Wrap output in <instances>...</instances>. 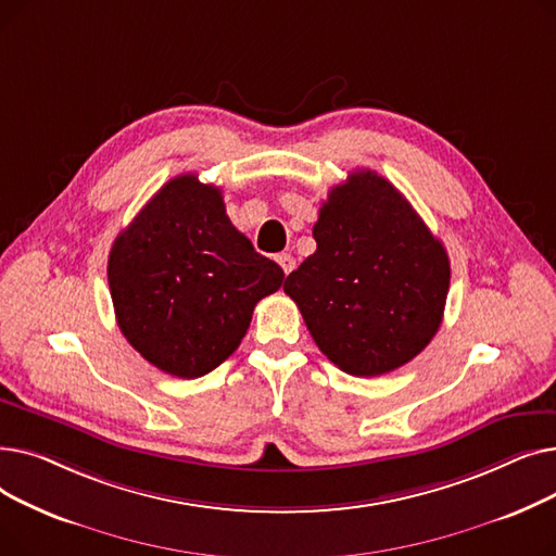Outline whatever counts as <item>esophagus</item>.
I'll return each instance as SVG.
<instances>
[{
	"label": "esophagus",
	"instance_id": "1",
	"mask_svg": "<svg viewBox=\"0 0 556 556\" xmlns=\"http://www.w3.org/2000/svg\"><path fill=\"white\" fill-rule=\"evenodd\" d=\"M277 263H279L281 270H283L286 275L295 268V258L290 256V254H286V252H283V254H277Z\"/></svg>",
	"mask_w": 556,
	"mask_h": 556
}]
</instances>
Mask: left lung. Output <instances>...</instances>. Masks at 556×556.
Listing matches in <instances>:
<instances>
[{"mask_svg":"<svg viewBox=\"0 0 556 556\" xmlns=\"http://www.w3.org/2000/svg\"><path fill=\"white\" fill-rule=\"evenodd\" d=\"M313 239L283 290L319 352L352 376L421 354L442 325L451 263L403 193L376 170L349 173L319 207Z\"/></svg>","mask_w":556,"mask_h":556,"instance_id":"left-lung-1","label":"left lung"}]
</instances>
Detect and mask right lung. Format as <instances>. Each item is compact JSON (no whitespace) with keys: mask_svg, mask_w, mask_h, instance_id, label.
I'll use <instances>...</instances> for the list:
<instances>
[{"mask_svg":"<svg viewBox=\"0 0 556 556\" xmlns=\"http://www.w3.org/2000/svg\"><path fill=\"white\" fill-rule=\"evenodd\" d=\"M283 281L193 173L168 180L114 239L108 283L116 325L157 369L198 378L241 344L258 300Z\"/></svg>","mask_w":556,"mask_h":556,"instance_id":"add662e5","label":"right lung"}]
</instances>
